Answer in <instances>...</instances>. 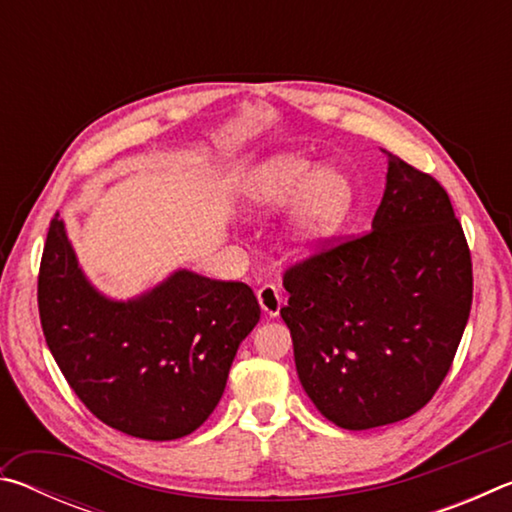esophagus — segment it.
I'll return each mask as SVG.
<instances>
[{"instance_id":"esophagus-1","label":"esophagus","mask_w":512,"mask_h":512,"mask_svg":"<svg viewBox=\"0 0 512 512\" xmlns=\"http://www.w3.org/2000/svg\"><path fill=\"white\" fill-rule=\"evenodd\" d=\"M257 300H259V307L264 309V314L268 316H277L282 309V293L280 289L275 287V284H262V287L257 289Z\"/></svg>"}]
</instances>
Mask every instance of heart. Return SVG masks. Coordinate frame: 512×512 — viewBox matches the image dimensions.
I'll return each instance as SVG.
<instances>
[{"mask_svg":"<svg viewBox=\"0 0 512 512\" xmlns=\"http://www.w3.org/2000/svg\"><path fill=\"white\" fill-rule=\"evenodd\" d=\"M293 205L287 235L298 253H316L327 246L348 221L352 189L336 169H320L302 155H280L262 164L244 189L246 210L255 214L277 212Z\"/></svg>","mask_w":512,"mask_h":512,"instance_id":"heart-1","label":"heart"}]
</instances>
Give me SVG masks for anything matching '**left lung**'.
I'll return each instance as SVG.
<instances>
[{
    "instance_id": "1",
    "label": "left lung",
    "mask_w": 512,
    "mask_h": 512,
    "mask_svg": "<svg viewBox=\"0 0 512 512\" xmlns=\"http://www.w3.org/2000/svg\"><path fill=\"white\" fill-rule=\"evenodd\" d=\"M284 271L305 393L336 427L409 418L447 377L472 309V257L436 178L388 153L372 230Z\"/></svg>"
}]
</instances>
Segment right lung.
<instances>
[{
	"label": "right lung",
	"mask_w": 512,
	"mask_h": 512,
	"mask_svg": "<svg viewBox=\"0 0 512 512\" xmlns=\"http://www.w3.org/2000/svg\"><path fill=\"white\" fill-rule=\"evenodd\" d=\"M38 309L49 350L85 409L144 440L183 438L210 418L239 343L262 314L248 284L189 271L137 300L103 298L76 264L60 214L42 250Z\"/></svg>",
	"instance_id": "obj_1"
}]
</instances>
